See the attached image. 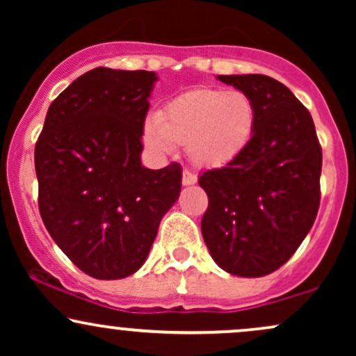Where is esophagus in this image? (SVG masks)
I'll list each match as a JSON object with an SVG mask.
<instances>
[{"label":"esophagus","instance_id":"esophagus-1","mask_svg":"<svg viewBox=\"0 0 356 356\" xmlns=\"http://www.w3.org/2000/svg\"><path fill=\"white\" fill-rule=\"evenodd\" d=\"M197 182V177L189 170H184L182 172V186H194Z\"/></svg>","mask_w":356,"mask_h":356}]
</instances>
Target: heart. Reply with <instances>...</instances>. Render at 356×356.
<instances>
[{
	"label": "heart",
	"instance_id": "1",
	"mask_svg": "<svg viewBox=\"0 0 356 356\" xmlns=\"http://www.w3.org/2000/svg\"><path fill=\"white\" fill-rule=\"evenodd\" d=\"M259 112L243 90L195 88L182 93L144 125V142L155 154L186 145L197 167L220 169L236 162L256 136Z\"/></svg>",
	"mask_w": 356,
	"mask_h": 356
}]
</instances>
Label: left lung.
Returning a JSON list of instances; mask_svg holds the SVG:
<instances>
[{
  "label": "left lung",
  "mask_w": 356,
  "mask_h": 356,
  "mask_svg": "<svg viewBox=\"0 0 356 356\" xmlns=\"http://www.w3.org/2000/svg\"><path fill=\"white\" fill-rule=\"evenodd\" d=\"M249 93L259 122L236 162L206 170L201 229L219 268L241 277L276 271L303 243L320 207L321 147L308 108L266 75H219Z\"/></svg>",
  "instance_id": "left-lung-1"
}]
</instances>
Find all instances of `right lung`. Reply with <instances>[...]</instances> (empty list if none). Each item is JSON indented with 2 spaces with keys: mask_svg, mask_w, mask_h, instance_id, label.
I'll return each mask as SVG.
<instances>
[{
  "mask_svg": "<svg viewBox=\"0 0 356 356\" xmlns=\"http://www.w3.org/2000/svg\"><path fill=\"white\" fill-rule=\"evenodd\" d=\"M157 75L93 68L53 100L35 147L43 224L76 268L97 280L140 269L179 199L182 169L142 165Z\"/></svg>",
  "mask_w": 356,
  "mask_h": 356,
  "instance_id": "add662e5",
  "label": "right lung"
}]
</instances>
